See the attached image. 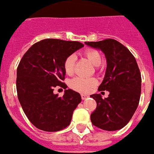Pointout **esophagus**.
Returning <instances> with one entry per match:
<instances>
[{
	"instance_id": "34e87169",
	"label": "esophagus",
	"mask_w": 154,
	"mask_h": 154,
	"mask_svg": "<svg viewBox=\"0 0 154 154\" xmlns=\"http://www.w3.org/2000/svg\"><path fill=\"white\" fill-rule=\"evenodd\" d=\"M81 97H82V100L87 99V98H88V96L86 95V94H82V95H81Z\"/></svg>"
}]
</instances>
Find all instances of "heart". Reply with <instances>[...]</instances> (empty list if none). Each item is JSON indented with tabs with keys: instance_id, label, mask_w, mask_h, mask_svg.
Listing matches in <instances>:
<instances>
[{
	"instance_id": "heart-1",
	"label": "heart",
	"mask_w": 154,
	"mask_h": 154,
	"mask_svg": "<svg viewBox=\"0 0 154 154\" xmlns=\"http://www.w3.org/2000/svg\"><path fill=\"white\" fill-rule=\"evenodd\" d=\"M85 56L95 66H98L101 65L102 57L99 51L94 49H88L85 51ZM76 58H77L76 55L71 54L65 60L64 70L66 74L71 75L73 73ZM96 84H97V81L94 78H85V77H75L70 82V87L74 90L80 92H87L90 91Z\"/></svg>"
}]
</instances>
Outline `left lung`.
Returning <instances> with one entry per match:
<instances>
[{
  "mask_svg": "<svg viewBox=\"0 0 154 154\" xmlns=\"http://www.w3.org/2000/svg\"><path fill=\"white\" fill-rule=\"evenodd\" d=\"M102 51L107 60V68L99 91H108L103 99L100 94L90 97L97 102L91 114L92 124L106 131L125 127L137 109L141 95V73L136 59L122 44L114 39L85 42Z\"/></svg>",
  "mask_w": 154,
  "mask_h": 154,
  "instance_id": "1",
  "label": "left lung"
}]
</instances>
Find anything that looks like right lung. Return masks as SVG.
Returning a JSON list of instances; mask_svg holds the SVG:
<instances>
[{
	"instance_id": "add662e5",
	"label": "right lung",
	"mask_w": 154,
	"mask_h": 154,
	"mask_svg": "<svg viewBox=\"0 0 154 154\" xmlns=\"http://www.w3.org/2000/svg\"><path fill=\"white\" fill-rule=\"evenodd\" d=\"M82 47L78 42L45 39L22 57L17 71V97L29 121L38 129L57 132L70 124L81 95L66 89L59 98L53 90L57 85L67 88L62 82L66 75L64 62Z\"/></svg>"
}]
</instances>
